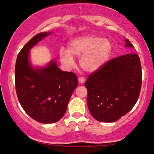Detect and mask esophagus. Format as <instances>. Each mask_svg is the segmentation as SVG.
<instances>
[{
	"label": "esophagus",
	"instance_id": "esophagus-1",
	"mask_svg": "<svg viewBox=\"0 0 154 154\" xmlns=\"http://www.w3.org/2000/svg\"><path fill=\"white\" fill-rule=\"evenodd\" d=\"M85 79H84L83 77H79V82L80 83L83 84V83H85Z\"/></svg>",
	"mask_w": 154,
	"mask_h": 154
}]
</instances>
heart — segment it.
I'll return each mask as SVG.
<instances>
[{"mask_svg":"<svg viewBox=\"0 0 154 154\" xmlns=\"http://www.w3.org/2000/svg\"><path fill=\"white\" fill-rule=\"evenodd\" d=\"M112 50V44L107 38L93 35L78 37L70 42L68 50L62 49L60 60L67 68L74 65L73 57H80L79 65L88 73L97 71L106 64Z\"/></svg>","mask_w":154,"mask_h":154,"instance_id":"heart-1","label":"heart"}]
</instances>
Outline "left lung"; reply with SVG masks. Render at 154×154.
Returning a JSON list of instances; mask_svg holds the SVG:
<instances>
[{
	"label": "left lung",
	"mask_w": 154,
	"mask_h": 154,
	"mask_svg": "<svg viewBox=\"0 0 154 154\" xmlns=\"http://www.w3.org/2000/svg\"><path fill=\"white\" fill-rule=\"evenodd\" d=\"M125 47L133 48L128 39ZM142 85L140 57L128 53L109 60L85 81L87 104L94 119L104 123L116 121L133 108Z\"/></svg>",
	"instance_id": "left-lung-1"
}]
</instances>
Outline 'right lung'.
Masks as SVG:
<instances>
[{"mask_svg":"<svg viewBox=\"0 0 154 154\" xmlns=\"http://www.w3.org/2000/svg\"><path fill=\"white\" fill-rule=\"evenodd\" d=\"M51 32L38 33L21 51L16 60L14 79L19 102L31 118L39 123H56L64 116L73 92L78 86L74 73L63 71L54 60L34 68L29 51Z\"/></svg>","mask_w":154,"mask_h":154,"instance_id":"right-lung-1","label":"right lung"}]
</instances>
